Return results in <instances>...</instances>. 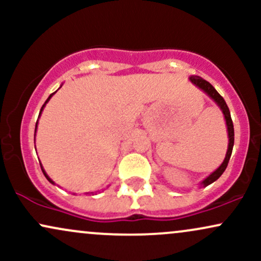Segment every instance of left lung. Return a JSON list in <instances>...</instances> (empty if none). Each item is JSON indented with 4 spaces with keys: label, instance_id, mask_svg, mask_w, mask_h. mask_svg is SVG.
<instances>
[{
    "label": "left lung",
    "instance_id": "left-lung-1",
    "mask_svg": "<svg viewBox=\"0 0 261 261\" xmlns=\"http://www.w3.org/2000/svg\"><path fill=\"white\" fill-rule=\"evenodd\" d=\"M190 81L194 83V85L199 87V88H201L203 92L207 93L210 97H211L212 99H214L218 104V106H220L221 109H222L224 119H226L227 128H228L229 145H228V149H227L226 158H224L223 163L221 164V166L218 167V168L215 170V172L212 173V174H210L207 178H206L205 180L202 181L203 187H207V185L211 184V182H214L215 180H217V179L223 174V172H224V170H226L227 166H228L230 154H232L233 145H234V128H233V122H232V118H230V113H229L228 107H227L226 101H224L222 95H221L220 93H218L216 89L214 88V86H212L211 83L207 82V81H205V80L202 79V77H200V76H191L190 77Z\"/></svg>",
    "mask_w": 261,
    "mask_h": 261
}]
</instances>
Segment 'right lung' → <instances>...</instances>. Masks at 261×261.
Instances as JSON below:
<instances>
[{"label":"right lung","mask_w":261,"mask_h":261,"mask_svg":"<svg viewBox=\"0 0 261 261\" xmlns=\"http://www.w3.org/2000/svg\"><path fill=\"white\" fill-rule=\"evenodd\" d=\"M53 94H54V93H53ZM53 94H50V97H49V98H47V99H46V101H45V103H44V106H43V107H41V109H40V114H41V112H43V109H44L45 104H46V103H47V101H49V99H50V98H51V95H53ZM40 114H39V115H40ZM37 125H38V121H37ZM37 125H35V131H37ZM41 170H43L44 175H45V176H46V179H47V180H49L50 182H53V184H54V181L51 180V179H50V178H49V176H47V174H46V173H45V170L43 169V167H41Z\"/></svg>","instance_id":"add662e5"}]
</instances>
